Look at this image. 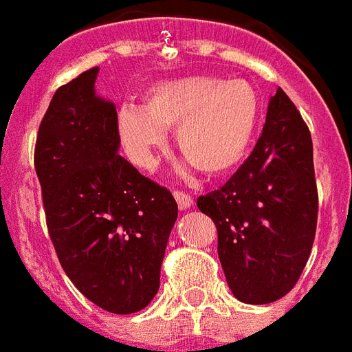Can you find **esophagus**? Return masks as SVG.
I'll return each mask as SVG.
<instances>
[{
    "label": "esophagus",
    "instance_id": "obj_1",
    "mask_svg": "<svg viewBox=\"0 0 352 352\" xmlns=\"http://www.w3.org/2000/svg\"><path fill=\"white\" fill-rule=\"evenodd\" d=\"M173 197H175L177 204H179V208H181V210H188V208H191V206H193V199H191L188 193H184V191L175 190L173 191Z\"/></svg>",
    "mask_w": 352,
    "mask_h": 352
}]
</instances>
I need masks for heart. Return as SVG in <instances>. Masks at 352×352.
I'll use <instances>...</instances> for the list:
<instances>
[{
    "label": "heart",
    "instance_id": "1",
    "mask_svg": "<svg viewBox=\"0 0 352 352\" xmlns=\"http://www.w3.org/2000/svg\"><path fill=\"white\" fill-rule=\"evenodd\" d=\"M260 97L244 79L188 76L155 82L144 94L142 108L122 104L117 130L131 161L151 168L173 131L177 150L206 175H222L244 159L255 137Z\"/></svg>",
    "mask_w": 352,
    "mask_h": 352
}]
</instances>
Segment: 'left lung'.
Instances as JSON below:
<instances>
[{
  "mask_svg": "<svg viewBox=\"0 0 352 352\" xmlns=\"http://www.w3.org/2000/svg\"><path fill=\"white\" fill-rule=\"evenodd\" d=\"M197 206L215 222L235 298L270 304L295 287L315 241L318 190L311 131L282 88L271 97L250 157Z\"/></svg>",
  "mask_w": 352,
  "mask_h": 352,
  "instance_id": "obj_1",
  "label": "left lung"
}]
</instances>
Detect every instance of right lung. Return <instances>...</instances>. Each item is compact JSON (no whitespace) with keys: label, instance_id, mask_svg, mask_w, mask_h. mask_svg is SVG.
Wrapping results in <instances>:
<instances>
[{"label":"right lung","instance_id":"add662e5","mask_svg":"<svg viewBox=\"0 0 352 352\" xmlns=\"http://www.w3.org/2000/svg\"><path fill=\"white\" fill-rule=\"evenodd\" d=\"M97 72L57 88L37 130L34 166L67 276L101 309L130 315L159 291L177 202L117 153L116 104L96 96Z\"/></svg>","mask_w":352,"mask_h":352}]
</instances>
